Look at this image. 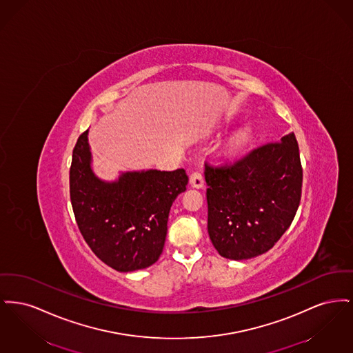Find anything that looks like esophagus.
<instances>
[{
	"mask_svg": "<svg viewBox=\"0 0 353 353\" xmlns=\"http://www.w3.org/2000/svg\"><path fill=\"white\" fill-rule=\"evenodd\" d=\"M189 183L193 188H197V189L202 188L203 186V177H202L201 173L200 172H193L189 177Z\"/></svg>",
	"mask_w": 353,
	"mask_h": 353,
	"instance_id": "esophagus-1",
	"label": "esophagus"
}]
</instances>
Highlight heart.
<instances>
[{
    "label": "heart",
    "instance_id": "1",
    "mask_svg": "<svg viewBox=\"0 0 353 353\" xmlns=\"http://www.w3.org/2000/svg\"><path fill=\"white\" fill-rule=\"evenodd\" d=\"M248 139H249V132H248V131H245V130H243V131H239V132L233 137L232 144H233L234 147H241L242 144L246 143Z\"/></svg>",
    "mask_w": 353,
    "mask_h": 353
}]
</instances>
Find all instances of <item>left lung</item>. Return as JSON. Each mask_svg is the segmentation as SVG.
I'll list each match as a JSON object with an SVG mask.
<instances>
[{
  "mask_svg": "<svg viewBox=\"0 0 353 353\" xmlns=\"http://www.w3.org/2000/svg\"><path fill=\"white\" fill-rule=\"evenodd\" d=\"M208 233L221 256H258L279 241L296 214L303 169L294 132L234 163H205Z\"/></svg>",
  "mask_w": 353,
  "mask_h": 353,
  "instance_id": "left-lung-1",
  "label": "left lung"
}]
</instances>
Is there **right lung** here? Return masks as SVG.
<instances>
[{"instance_id":"1","label":"right lung","mask_w":353,"mask_h":353,"mask_svg":"<svg viewBox=\"0 0 353 353\" xmlns=\"http://www.w3.org/2000/svg\"><path fill=\"white\" fill-rule=\"evenodd\" d=\"M88 130L79 136L70 168V199L78 228L107 266L128 272L153 265L164 249L169 210L184 192V169L125 172L103 181L91 169Z\"/></svg>"}]
</instances>
